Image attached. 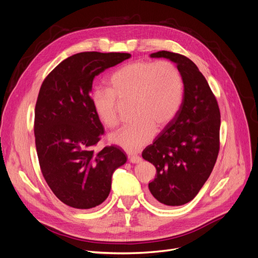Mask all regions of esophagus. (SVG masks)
I'll return each mask as SVG.
<instances>
[{
	"mask_svg": "<svg viewBox=\"0 0 258 258\" xmlns=\"http://www.w3.org/2000/svg\"><path fill=\"white\" fill-rule=\"evenodd\" d=\"M141 160H142V157L139 156V155H131V156H130V161L133 162V163L140 162Z\"/></svg>",
	"mask_w": 258,
	"mask_h": 258,
	"instance_id": "1",
	"label": "esophagus"
}]
</instances>
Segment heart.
Returning a JSON list of instances; mask_svg holds the SVG:
<instances>
[{"mask_svg":"<svg viewBox=\"0 0 258 258\" xmlns=\"http://www.w3.org/2000/svg\"><path fill=\"white\" fill-rule=\"evenodd\" d=\"M184 99V79L170 60L139 59L123 64L109 77L108 89L95 88L90 103L98 119L108 128L119 124V103L132 102L136 120L110 135V141L135 152L149 144L157 130L178 115Z\"/></svg>","mask_w":258,"mask_h":258,"instance_id":"b5f03b06","label":"heart"}]
</instances>
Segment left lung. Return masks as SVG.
<instances>
[{"instance_id": "1", "label": "left lung", "mask_w": 258, "mask_h": 258, "mask_svg": "<svg viewBox=\"0 0 258 258\" xmlns=\"http://www.w3.org/2000/svg\"><path fill=\"white\" fill-rule=\"evenodd\" d=\"M150 56L176 62L184 79V99L176 118L142 152L156 169L148 184L154 201L181 206L195 199L215 166L220 149V110L191 59L166 50Z\"/></svg>"}]
</instances>
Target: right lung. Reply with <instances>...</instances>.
<instances>
[{"instance_id":"add662e5","label":"right lung","mask_w":258,"mask_h":258,"mask_svg":"<svg viewBox=\"0 0 258 258\" xmlns=\"http://www.w3.org/2000/svg\"><path fill=\"white\" fill-rule=\"evenodd\" d=\"M131 57L130 53L85 51L58 63L46 76L35 107L34 133L42 175L69 207L91 209L111 190L115 169L127 156L116 146H97L104 126L90 103L96 76Z\"/></svg>"}]
</instances>
